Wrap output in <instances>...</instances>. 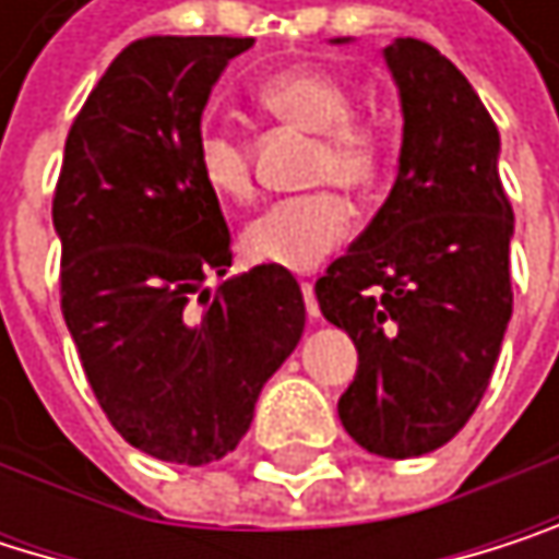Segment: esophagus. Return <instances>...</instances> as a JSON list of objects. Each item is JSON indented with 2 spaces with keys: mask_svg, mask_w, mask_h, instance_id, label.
<instances>
[{
  "mask_svg": "<svg viewBox=\"0 0 559 559\" xmlns=\"http://www.w3.org/2000/svg\"><path fill=\"white\" fill-rule=\"evenodd\" d=\"M302 299H306V312H309V319H319V302H316V289H312V283H302Z\"/></svg>",
  "mask_w": 559,
  "mask_h": 559,
  "instance_id": "esophagus-1",
  "label": "esophagus"
}]
</instances>
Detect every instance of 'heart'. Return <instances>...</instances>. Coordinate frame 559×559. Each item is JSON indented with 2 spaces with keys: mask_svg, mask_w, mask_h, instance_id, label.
Masks as SVG:
<instances>
[{
  "mask_svg": "<svg viewBox=\"0 0 559 559\" xmlns=\"http://www.w3.org/2000/svg\"><path fill=\"white\" fill-rule=\"evenodd\" d=\"M263 115L312 134L306 183H335L369 193L389 167V134L376 118L353 111L348 88L322 68L299 64L263 79L253 92ZM193 167L203 187L224 203L257 193L250 144L234 128L203 124L193 141ZM353 206L338 190H312L263 211L243 230V253L280 270H312L353 234Z\"/></svg>",
  "mask_w": 559,
  "mask_h": 559,
  "instance_id": "1",
  "label": "heart"
}]
</instances>
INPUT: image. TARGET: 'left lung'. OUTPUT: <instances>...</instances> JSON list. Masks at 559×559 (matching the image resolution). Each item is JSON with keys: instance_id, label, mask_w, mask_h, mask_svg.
Returning <instances> with one entry per match:
<instances>
[{"instance_id": "8db88e82", "label": "left lung", "mask_w": 559, "mask_h": 559, "mask_svg": "<svg viewBox=\"0 0 559 559\" xmlns=\"http://www.w3.org/2000/svg\"><path fill=\"white\" fill-rule=\"evenodd\" d=\"M385 61L402 92L399 177L376 221L316 280L322 316L359 348L342 428L379 457H418L474 415L511 319L514 206L501 134L471 82L428 41Z\"/></svg>"}]
</instances>
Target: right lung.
Listing matches in <instances>:
<instances>
[{
	"label": "right lung",
	"instance_id": "right-lung-1",
	"mask_svg": "<svg viewBox=\"0 0 559 559\" xmlns=\"http://www.w3.org/2000/svg\"><path fill=\"white\" fill-rule=\"evenodd\" d=\"M250 45L147 35L121 48L72 121L51 197L61 316L102 412L138 451L190 467L240 444L306 325L289 270L263 263L203 289L234 250L193 141L214 82Z\"/></svg>",
	"mask_w": 559,
	"mask_h": 559
}]
</instances>
